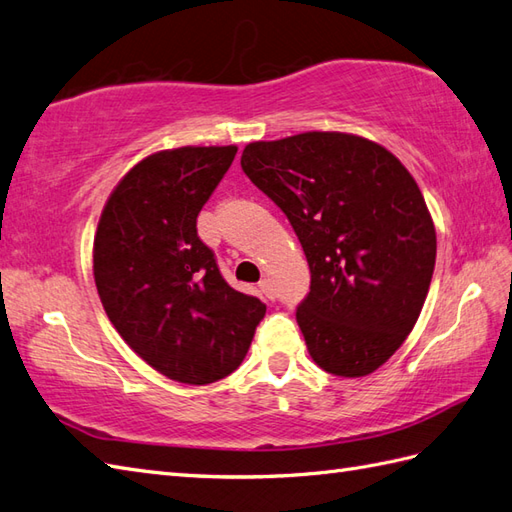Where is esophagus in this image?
<instances>
[{"instance_id":"34e87169","label":"esophagus","mask_w":512,"mask_h":512,"mask_svg":"<svg viewBox=\"0 0 512 512\" xmlns=\"http://www.w3.org/2000/svg\"><path fill=\"white\" fill-rule=\"evenodd\" d=\"M259 290H261V294L266 296V299H275V290H272V283H270V279H261L259 281Z\"/></svg>"}]
</instances>
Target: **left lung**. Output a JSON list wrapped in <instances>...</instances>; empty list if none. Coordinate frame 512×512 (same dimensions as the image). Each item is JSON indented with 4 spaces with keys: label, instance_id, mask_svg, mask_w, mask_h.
I'll list each match as a JSON object with an SVG mask.
<instances>
[{
    "label": "left lung",
    "instance_id": "1",
    "mask_svg": "<svg viewBox=\"0 0 512 512\" xmlns=\"http://www.w3.org/2000/svg\"><path fill=\"white\" fill-rule=\"evenodd\" d=\"M242 170L288 216L312 283L296 323L312 360L340 377L377 371L421 314L436 231L395 154L347 133L255 141Z\"/></svg>",
    "mask_w": 512,
    "mask_h": 512
}]
</instances>
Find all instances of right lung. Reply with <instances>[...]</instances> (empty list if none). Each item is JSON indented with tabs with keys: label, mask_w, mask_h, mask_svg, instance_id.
Masks as SVG:
<instances>
[{
	"label": "right lung",
	"mask_w": 512,
	"mask_h": 512,
	"mask_svg": "<svg viewBox=\"0 0 512 512\" xmlns=\"http://www.w3.org/2000/svg\"><path fill=\"white\" fill-rule=\"evenodd\" d=\"M235 146H185L139 161L109 196L93 240L104 312L154 371L189 386L231 375L266 305L233 290L196 218Z\"/></svg>",
	"instance_id": "right-lung-1"
}]
</instances>
